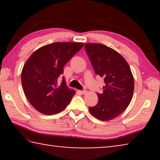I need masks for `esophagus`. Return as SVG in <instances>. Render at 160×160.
<instances>
[{
    "mask_svg": "<svg viewBox=\"0 0 160 160\" xmlns=\"http://www.w3.org/2000/svg\"><path fill=\"white\" fill-rule=\"evenodd\" d=\"M79 92H80V94H86V93H87V91H86L85 90H80V91H79Z\"/></svg>",
    "mask_w": 160,
    "mask_h": 160,
    "instance_id": "1",
    "label": "esophagus"
}]
</instances>
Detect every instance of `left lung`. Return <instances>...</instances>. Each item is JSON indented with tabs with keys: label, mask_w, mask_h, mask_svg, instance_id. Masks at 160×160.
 Masks as SVG:
<instances>
[{
	"label": "left lung",
	"mask_w": 160,
	"mask_h": 160,
	"mask_svg": "<svg viewBox=\"0 0 160 160\" xmlns=\"http://www.w3.org/2000/svg\"><path fill=\"white\" fill-rule=\"evenodd\" d=\"M86 53L96 75L104 78L103 92L97 93L98 102L89 107L94 117L109 121L117 117L131 101L134 80L128 63L121 54L102 44H85Z\"/></svg>",
	"instance_id": "1"
}]
</instances>
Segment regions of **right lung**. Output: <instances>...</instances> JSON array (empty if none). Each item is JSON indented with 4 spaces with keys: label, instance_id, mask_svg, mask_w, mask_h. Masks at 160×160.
<instances>
[{
    "label": "right lung",
    "instance_id": "right-lung-1",
    "mask_svg": "<svg viewBox=\"0 0 160 160\" xmlns=\"http://www.w3.org/2000/svg\"><path fill=\"white\" fill-rule=\"evenodd\" d=\"M82 43L56 42L35 51L24 66L21 80L28 101L38 112L51 115L61 112L69 104L75 91L68 88L63 67L83 47Z\"/></svg>",
    "mask_w": 160,
    "mask_h": 160
}]
</instances>
